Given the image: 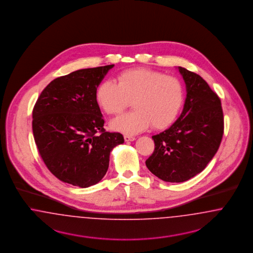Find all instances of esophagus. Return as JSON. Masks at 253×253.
<instances>
[{
    "mask_svg": "<svg viewBox=\"0 0 253 253\" xmlns=\"http://www.w3.org/2000/svg\"><path fill=\"white\" fill-rule=\"evenodd\" d=\"M124 139L126 142H133L136 138L134 136H130V135H125Z\"/></svg>",
    "mask_w": 253,
    "mask_h": 253,
    "instance_id": "obj_1",
    "label": "esophagus"
}]
</instances>
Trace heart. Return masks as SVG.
<instances>
[{
	"instance_id": "obj_1",
	"label": "heart",
	"mask_w": 253,
	"mask_h": 253,
	"mask_svg": "<svg viewBox=\"0 0 253 253\" xmlns=\"http://www.w3.org/2000/svg\"><path fill=\"white\" fill-rule=\"evenodd\" d=\"M95 97L109 115L121 113L133 99L135 110L114 119L111 126L125 134H136L151 124L156 129L169 126L182 107L184 90L176 77L149 69H132L122 72L118 83L113 80L100 83Z\"/></svg>"
}]
</instances>
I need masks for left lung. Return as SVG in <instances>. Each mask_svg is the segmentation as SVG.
Masks as SVG:
<instances>
[{"mask_svg": "<svg viewBox=\"0 0 253 253\" xmlns=\"http://www.w3.org/2000/svg\"><path fill=\"white\" fill-rule=\"evenodd\" d=\"M186 85L180 116L169 128L152 136L155 149L145 165L167 182H183L199 174L219 148L224 133L221 101L197 74L178 67Z\"/></svg>", "mask_w": 253, "mask_h": 253, "instance_id": "8db88e82", "label": "left lung"}]
</instances>
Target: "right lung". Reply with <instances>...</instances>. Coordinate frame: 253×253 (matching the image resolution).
<instances>
[{"mask_svg": "<svg viewBox=\"0 0 253 253\" xmlns=\"http://www.w3.org/2000/svg\"><path fill=\"white\" fill-rule=\"evenodd\" d=\"M112 65L82 69L47 85L33 110L34 139L50 172L81 188L106 175L110 151L124 143L118 132H107L96 101V88Z\"/></svg>", "mask_w": 253, "mask_h": 253, "instance_id": "obj_1", "label": "right lung"}]
</instances>
